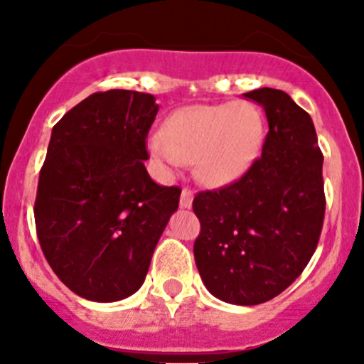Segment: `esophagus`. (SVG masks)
<instances>
[{"label":"esophagus","instance_id":"obj_1","mask_svg":"<svg viewBox=\"0 0 364 364\" xmlns=\"http://www.w3.org/2000/svg\"><path fill=\"white\" fill-rule=\"evenodd\" d=\"M192 203H193V192L190 188H183L181 197H179V205L185 209H190L192 208Z\"/></svg>","mask_w":364,"mask_h":364}]
</instances>
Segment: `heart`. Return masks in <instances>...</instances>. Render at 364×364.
Instances as JSON below:
<instances>
[{"instance_id": "obj_1", "label": "heart", "mask_w": 364, "mask_h": 364, "mask_svg": "<svg viewBox=\"0 0 364 364\" xmlns=\"http://www.w3.org/2000/svg\"><path fill=\"white\" fill-rule=\"evenodd\" d=\"M266 134L262 112L250 102L199 104L178 109L165 132L149 137V153L165 172L196 161L199 179L225 186L243 178L260 155Z\"/></svg>"}]
</instances>
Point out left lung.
I'll use <instances>...</instances> for the list:
<instances>
[{"instance_id": "8db88e82", "label": "left lung", "mask_w": 364, "mask_h": 364, "mask_svg": "<svg viewBox=\"0 0 364 364\" xmlns=\"http://www.w3.org/2000/svg\"><path fill=\"white\" fill-rule=\"evenodd\" d=\"M243 97L266 112L262 155L232 185L197 193L200 234L193 255L213 296L252 306L284 292L317 248L324 156L314 121L285 91L260 87Z\"/></svg>"}]
</instances>
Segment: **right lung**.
I'll return each instance as SVG.
<instances>
[{"label": "right lung", "instance_id": "right-lung-1", "mask_svg": "<svg viewBox=\"0 0 364 364\" xmlns=\"http://www.w3.org/2000/svg\"><path fill=\"white\" fill-rule=\"evenodd\" d=\"M155 97L93 93L54 124L40 171L35 223L61 282L98 303L139 291L181 190L149 178L146 137Z\"/></svg>", "mask_w": 364, "mask_h": 364}]
</instances>
